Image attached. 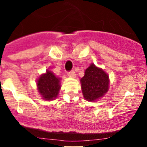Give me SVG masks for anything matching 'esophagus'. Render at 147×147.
I'll return each mask as SVG.
<instances>
[{"label": "esophagus", "instance_id": "obj_1", "mask_svg": "<svg viewBox=\"0 0 147 147\" xmlns=\"http://www.w3.org/2000/svg\"><path fill=\"white\" fill-rule=\"evenodd\" d=\"M68 75L70 77H75V72L74 70L69 71V72H68Z\"/></svg>", "mask_w": 147, "mask_h": 147}]
</instances>
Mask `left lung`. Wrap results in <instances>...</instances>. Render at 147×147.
<instances>
[{"label":"left lung","mask_w":147,"mask_h":147,"mask_svg":"<svg viewBox=\"0 0 147 147\" xmlns=\"http://www.w3.org/2000/svg\"><path fill=\"white\" fill-rule=\"evenodd\" d=\"M83 95L88 101H95L109 90V76L104 70L91 64L81 79Z\"/></svg>","instance_id":"obj_1"}]
</instances>
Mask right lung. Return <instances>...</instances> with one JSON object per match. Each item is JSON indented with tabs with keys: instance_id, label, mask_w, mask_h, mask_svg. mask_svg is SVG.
I'll return each instance as SVG.
<instances>
[{
	"instance_id": "1",
	"label": "right lung",
	"mask_w": 147,
	"mask_h": 147,
	"mask_svg": "<svg viewBox=\"0 0 147 147\" xmlns=\"http://www.w3.org/2000/svg\"><path fill=\"white\" fill-rule=\"evenodd\" d=\"M60 79L51 71L46 72L38 79L37 86L40 94L45 100H51L56 98L60 89Z\"/></svg>"
}]
</instances>
